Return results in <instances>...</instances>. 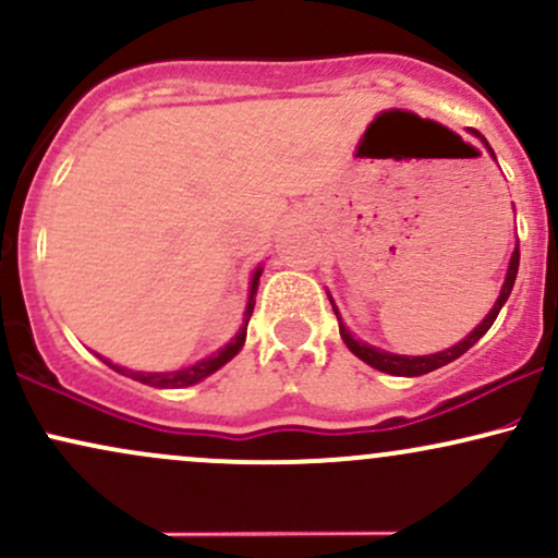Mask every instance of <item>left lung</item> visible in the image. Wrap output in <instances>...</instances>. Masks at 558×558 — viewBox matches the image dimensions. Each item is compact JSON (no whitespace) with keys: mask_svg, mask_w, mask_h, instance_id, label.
<instances>
[{"mask_svg":"<svg viewBox=\"0 0 558 558\" xmlns=\"http://www.w3.org/2000/svg\"><path fill=\"white\" fill-rule=\"evenodd\" d=\"M472 133H475V136H477L480 141H483L485 146H488V141L480 136L477 131H472ZM488 151L493 155L490 146H488ZM493 159H496V157H493ZM517 270H520V241H517L514 254H511L509 270H506V280H504V286H501V296L496 299V304H493V310L488 312V317H485L483 323H480L477 328L472 330L470 336L464 338V341H459L457 345H451V349L438 351V354H430V356H401V354H390V351H380V349H375V345H369V343H364V341H356V338L351 336V332L345 330V325L341 323V315H338V310H336V304H332V299H330V304H332V312H336V317H338V325H341V338H343V343L349 345L351 354L360 356L362 362H367L369 367L380 369V373L399 375V377H417V375L433 373V369H438V367H446L448 362L459 360V356L466 354V351H470L472 345H475V343L480 341V338H483L485 332L490 330V325L496 323L498 312H501V306L506 304V299H509L511 288H514Z\"/></svg>","mask_w":558,"mask_h":558,"instance_id":"8db88e82","label":"left lung"}]
</instances>
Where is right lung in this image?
<instances>
[{
    "instance_id": "add662e5",
    "label": "right lung",
    "mask_w": 558,
    "mask_h": 558,
    "mask_svg": "<svg viewBox=\"0 0 558 558\" xmlns=\"http://www.w3.org/2000/svg\"><path fill=\"white\" fill-rule=\"evenodd\" d=\"M259 275H262V267H259L257 272H254V278H252V288H248V304H246V312H243V325H241L239 336H235L233 341L226 345V349H220V351H217V354L207 356V360L191 364V367H185V369H172V373H133V369L118 367V364H112L110 360H105V356H99V360L105 362V364H110L114 373H120V375H125V377H133V380L144 383V386H151V388H185V386H194V383L204 380V377H207V375H213L215 369H220L222 364L233 360V356L241 351L243 341H246L248 317H252V312H254V296H257Z\"/></svg>"
}]
</instances>
